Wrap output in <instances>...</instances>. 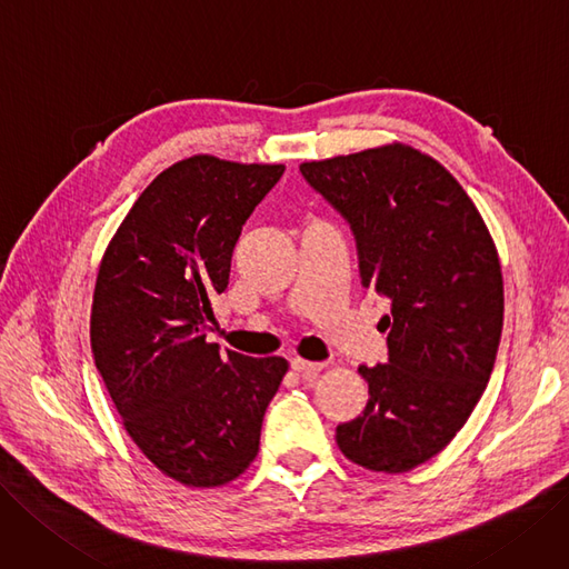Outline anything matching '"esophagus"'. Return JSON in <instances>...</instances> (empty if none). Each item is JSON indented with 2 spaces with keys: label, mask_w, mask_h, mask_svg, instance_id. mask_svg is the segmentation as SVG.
<instances>
[{
  "label": "esophagus",
  "mask_w": 569,
  "mask_h": 569,
  "mask_svg": "<svg viewBox=\"0 0 569 569\" xmlns=\"http://www.w3.org/2000/svg\"><path fill=\"white\" fill-rule=\"evenodd\" d=\"M290 368L296 370L302 377H317L323 370V363H311V361H302V359H292Z\"/></svg>",
  "instance_id": "34e87169"
}]
</instances>
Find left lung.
Segmentation results:
<instances>
[{
    "label": "left lung",
    "mask_w": 569,
    "mask_h": 569,
    "mask_svg": "<svg viewBox=\"0 0 569 569\" xmlns=\"http://www.w3.org/2000/svg\"><path fill=\"white\" fill-rule=\"evenodd\" d=\"M300 173L351 227L363 288L391 302L389 361L359 368L370 401L335 438L353 465L406 473L450 443L490 382L503 326L497 248L461 184L401 142Z\"/></svg>",
    "instance_id": "1"
}]
</instances>
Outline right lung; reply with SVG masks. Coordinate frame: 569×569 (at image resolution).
I'll return each mask as SVG.
<instances>
[{
	"mask_svg": "<svg viewBox=\"0 0 569 569\" xmlns=\"http://www.w3.org/2000/svg\"><path fill=\"white\" fill-rule=\"evenodd\" d=\"M286 166L192 157L159 173L104 250L91 309L93 361L123 427L152 465L218 488L258 455L288 370L206 340L231 252Z\"/></svg>",
	"mask_w": 569,
	"mask_h": 569,
	"instance_id": "1",
	"label": "right lung"
}]
</instances>
